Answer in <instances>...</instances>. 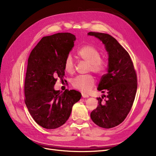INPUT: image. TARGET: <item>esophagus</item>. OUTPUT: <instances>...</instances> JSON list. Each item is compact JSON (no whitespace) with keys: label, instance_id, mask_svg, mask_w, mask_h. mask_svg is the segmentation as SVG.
Returning a JSON list of instances; mask_svg holds the SVG:
<instances>
[{"label":"esophagus","instance_id":"34e87169","mask_svg":"<svg viewBox=\"0 0 156 156\" xmlns=\"http://www.w3.org/2000/svg\"><path fill=\"white\" fill-rule=\"evenodd\" d=\"M81 94H82V97L83 98H88L89 97V96L88 95V94H84V93H81Z\"/></svg>","mask_w":156,"mask_h":156}]
</instances>
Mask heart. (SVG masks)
Instances as JSON below:
<instances>
[{"mask_svg": "<svg viewBox=\"0 0 156 156\" xmlns=\"http://www.w3.org/2000/svg\"><path fill=\"white\" fill-rule=\"evenodd\" d=\"M77 56L81 60L88 63V72H92L98 75H102L107 68V62L105 58L101 57L100 51L90 45H83L77 52ZM64 69L66 72L72 74L74 72L75 65L71 56L66 58L64 63ZM96 80L93 75H79L71 81L72 87L83 92H88L95 84Z\"/></svg>", "mask_w": 156, "mask_h": 156, "instance_id": "heart-1", "label": "heart"}]
</instances>
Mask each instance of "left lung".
<instances>
[{
	"instance_id": "1",
	"label": "left lung",
	"mask_w": 156,
	"mask_h": 156,
	"mask_svg": "<svg viewBox=\"0 0 156 156\" xmlns=\"http://www.w3.org/2000/svg\"><path fill=\"white\" fill-rule=\"evenodd\" d=\"M88 34L102 41L108 54V72L98 88L107 94L97 98L98 105L90 118L98 126L109 129L121 124L129 112L137 89V77L129 53L115 38L101 32Z\"/></svg>"
}]
</instances>
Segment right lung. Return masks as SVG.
Returning <instances> with one entry per match:
<instances>
[{
  "label": "right lung",
  "instance_id": "add662e5",
  "mask_svg": "<svg viewBox=\"0 0 156 156\" xmlns=\"http://www.w3.org/2000/svg\"><path fill=\"white\" fill-rule=\"evenodd\" d=\"M75 36L68 32L42 37L28 59L25 102L33 119L46 129H55L68 120L72 107L81 99L75 90H55L57 79L64 76V63L74 46Z\"/></svg>",
  "mask_w": 156,
  "mask_h": 156
}]
</instances>
